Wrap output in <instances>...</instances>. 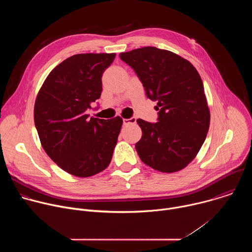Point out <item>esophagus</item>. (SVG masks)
<instances>
[{
	"mask_svg": "<svg viewBox=\"0 0 252 252\" xmlns=\"http://www.w3.org/2000/svg\"><path fill=\"white\" fill-rule=\"evenodd\" d=\"M136 120L135 118H130V119H124V125H133L135 124Z\"/></svg>",
	"mask_w": 252,
	"mask_h": 252,
	"instance_id": "esophagus-1",
	"label": "esophagus"
}]
</instances>
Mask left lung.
<instances>
[{
	"mask_svg": "<svg viewBox=\"0 0 252 252\" xmlns=\"http://www.w3.org/2000/svg\"><path fill=\"white\" fill-rule=\"evenodd\" d=\"M120 58L134 69L147 96L159 107L158 123L136 121L142 131L135 143L140 159L161 172L184 169L198 154L210 124L198 71L183 57L156 47L121 53Z\"/></svg>",
	"mask_w": 252,
	"mask_h": 252,
	"instance_id": "1",
	"label": "left lung"
}]
</instances>
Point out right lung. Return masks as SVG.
<instances>
[{"instance_id": "right-lung-1", "label": "right lung", "mask_w": 252, "mask_h": 252, "mask_svg": "<svg viewBox=\"0 0 252 252\" xmlns=\"http://www.w3.org/2000/svg\"><path fill=\"white\" fill-rule=\"evenodd\" d=\"M116 54H78L59 63L41 87L33 120L46 154L62 169L90 177L109 166L123 119L86 114L101 94V77Z\"/></svg>"}]
</instances>
